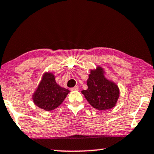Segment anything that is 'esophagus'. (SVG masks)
Returning <instances> with one entry per match:
<instances>
[{
	"instance_id": "esophagus-1",
	"label": "esophagus",
	"mask_w": 154,
	"mask_h": 154,
	"mask_svg": "<svg viewBox=\"0 0 154 154\" xmlns=\"http://www.w3.org/2000/svg\"><path fill=\"white\" fill-rule=\"evenodd\" d=\"M79 90V87L78 86H74L73 88H71V91H78Z\"/></svg>"
}]
</instances>
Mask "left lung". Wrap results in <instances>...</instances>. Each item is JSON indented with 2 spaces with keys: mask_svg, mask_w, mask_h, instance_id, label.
I'll list each match as a JSON object with an SVG mask.
<instances>
[{
  "mask_svg": "<svg viewBox=\"0 0 154 154\" xmlns=\"http://www.w3.org/2000/svg\"><path fill=\"white\" fill-rule=\"evenodd\" d=\"M88 89L81 93L95 109L103 111L113 108L119 98V88L115 83L105 77L103 69L98 66L91 70L87 80Z\"/></svg>",
  "mask_w": 154,
  "mask_h": 154,
  "instance_id": "left-lung-1",
  "label": "left lung"
}]
</instances>
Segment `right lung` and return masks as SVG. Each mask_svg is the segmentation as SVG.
<instances>
[{
  "mask_svg": "<svg viewBox=\"0 0 154 154\" xmlns=\"http://www.w3.org/2000/svg\"><path fill=\"white\" fill-rule=\"evenodd\" d=\"M69 92L57 84L54 73L46 72L34 92L33 100L40 109L50 111L59 106Z\"/></svg>",
  "mask_w": 154,
  "mask_h": 154,
  "instance_id": "add662e5",
  "label": "right lung"
}]
</instances>
